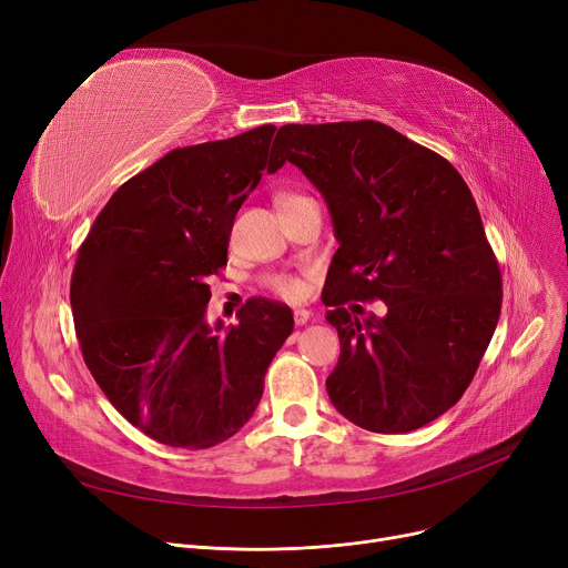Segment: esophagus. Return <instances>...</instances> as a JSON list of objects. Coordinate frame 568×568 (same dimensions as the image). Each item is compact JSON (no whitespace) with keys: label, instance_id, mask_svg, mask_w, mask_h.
I'll return each instance as SVG.
<instances>
[{"label":"esophagus","instance_id":"1","mask_svg":"<svg viewBox=\"0 0 568 568\" xmlns=\"http://www.w3.org/2000/svg\"><path fill=\"white\" fill-rule=\"evenodd\" d=\"M311 311L308 308H294V324H300V326H304L308 320H311Z\"/></svg>","mask_w":568,"mask_h":568}]
</instances>
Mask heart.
I'll return each instance as SVG.
<instances>
[{
  "label": "heart",
  "mask_w": 568,
  "mask_h": 568,
  "mask_svg": "<svg viewBox=\"0 0 568 568\" xmlns=\"http://www.w3.org/2000/svg\"><path fill=\"white\" fill-rule=\"evenodd\" d=\"M300 200H304V195H300V193H278L276 195V204H278L281 212H283V209L296 204ZM264 283L276 296H281V300H287V302L302 300V294L306 290L304 281L296 274H272V276H266Z\"/></svg>",
  "instance_id": "heart-1"
}]
</instances>
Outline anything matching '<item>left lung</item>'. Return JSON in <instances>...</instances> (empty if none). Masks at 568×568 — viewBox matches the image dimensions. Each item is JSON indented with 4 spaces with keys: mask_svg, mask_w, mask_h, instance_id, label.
Returning a JSON list of instances; mask_svg holds the SVG:
<instances>
[{
    "mask_svg": "<svg viewBox=\"0 0 568 568\" xmlns=\"http://www.w3.org/2000/svg\"><path fill=\"white\" fill-rule=\"evenodd\" d=\"M276 163L324 195L338 251L322 292L341 338L326 377L334 407L371 433H409L454 407L501 308V274L460 172L392 126L287 124ZM382 298L359 323L356 301Z\"/></svg>",
    "mask_w": 568,
    "mask_h": 568,
    "instance_id": "8db88e82",
    "label": "left lung"
}]
</instances>
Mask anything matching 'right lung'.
Masks as SVG:
<instances>
[{"mask_svg":"<svg viewBox=\"0 0 568 568\" xmlns=\"http://www.w3.org/2000/svg\"><path fill=\"white\" fill-rule=\"evenodd\" d=\"M276 126L179 146L101 209L71 276L82 359L129 424L176 449H209L257 407L264 373L292 334L285 304L251 300L221 334L206 324L209 278L227 264L234 216Z\"/></svg>","mask_w":568,"mask_h":568,"instance_id":"obj_1","label":"right lung"}]
</instances>
